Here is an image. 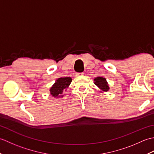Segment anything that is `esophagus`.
Wrapping results in <instances>:
<instances>
[{
	"label": "esophagus",
	"mask_w": 154,
	"mask_h": 154,
	"mask_svg": "<svg viewBox=\"0 0 154 154\" xmlns=\"http://www.w3.org/2000/svg\"><path fill=\"white\" fill-rule=\"evenodd\" d=\"M84 73H77V75H83Z\"/></svg>",
	"instance_id": "esophagus-1"
}]
</instances>
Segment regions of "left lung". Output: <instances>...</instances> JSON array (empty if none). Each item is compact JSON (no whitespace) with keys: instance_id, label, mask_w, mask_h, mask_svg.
Segmentation results:
<instances>
[{"instance_id":"1","label":"left lung","mask_w":154,"mask_h":154,"mask_svg":"<svg viewBox=\"0 0 154 154\" xmlns=\"http://www.w3.org/2000/svg\"><path fill=\"white\" fill-rule=\"evenodd\" d=\"M94 83L102 91H104V92H107V91L109 90L110 88L105 78L102 77H97L94 79Z\"/></svg>"}]
</instances>
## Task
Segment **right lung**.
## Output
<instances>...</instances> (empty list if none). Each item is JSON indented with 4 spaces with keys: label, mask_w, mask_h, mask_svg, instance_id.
Returning <instances> with one entry per match:
<instances>
[{
    "label": "right lung",
    "mask_w": 154,
    "mask_h": 154,
    "mask_svg": "<svg viewBox=\"0 0 154 154\" xmlns=\"http://www.w3.org/2000/svg\"><path fill=\"white\" fill-rule=\"evenodd\" d=\"M71 81L72 79L69 77H61L57 79L50 89V94L52 97L54 98L63 97V95H61V94L63 93L64 89H66L69 86Z\"/></svg>",
    "instance_id": "add662e5"
}]
</instances>
